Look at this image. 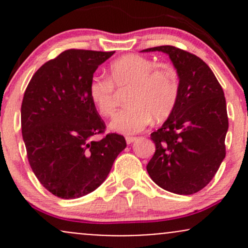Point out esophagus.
I'll return each instance as SVG.
<instances>
[{"label": "esophagus", "mask_w": 248, "mask_h": 248, "mask_svg": "<svg viewBox=\"0 0 248 248\" xmlns=\"http://www.w3.org/2000/svg\"><path fill=\"white\" fill-rule=\"evenodd\" d=\"M134 141H136V138H134V136H126V142L128 144L133 143Z\"/></svg>", "instance_id": "obj_1"}]
</instances>
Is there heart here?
<instances>
[{
	"mask_svg": "<svg viewBox=\"0 0 248 248\" xmlns=\"http://www.w3.org/2000/svg\"><path fill=\"white\" fill-rule=\"evenodd\" d=\"M127 88V107L109 122L110 130L135 134L143 130L152 118L162 121L175 109L179 94L178 76L168 64H156L147 57L126 55L109 65L108 78L94 76L88 84V95L102 116L114 112V88Z\"/></svg>",
	"mask_w": 248,
	"mask_h": 248,
	"instance_id": "b5f03b06",
	"label": "heart"
}]
</instances>
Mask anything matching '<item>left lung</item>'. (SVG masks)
<instances>
[{"instance_id":"1","label":"left lung","mask_w":248,"mask_h":248,"mask_svg":"<svg viewBox=\"0 0 248 248\" xmlns=\"http://www.w3.org/2000/svg\"><path fill=\"white\" fill-rule=\"evenodd\" d=\"M167 53L179 79L175 109L150 139L155 154L147 166L150 178L162 189L192 195L211 182L225 158L229 129L223 88L197 56L171 45L141 52Z\"/></svg>"}]
</instances>
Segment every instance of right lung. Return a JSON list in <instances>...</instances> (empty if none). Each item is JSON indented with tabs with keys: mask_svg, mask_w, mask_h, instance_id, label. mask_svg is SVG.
I'll return each mask as SVG.
<instances>
[{
	"mask_svg": "<svg viewBox=\"0 0 248 248\" xmlns=\"http://www.w3.org/2000/svg\"><path fill=\"white\" fill-rule=\"evenodd\" d=\"M112 52L66 50L37 70L21 107L22 135L33 173L46 190L64 199L94 191L126 148L119 134L104 133L105 122L88 95V84Z\"/></svg>",
	"mask_w": 248,
	"mask_h": 248,
	"instance_id": "right-lung-1",
	"label": "right lung"
}]
</instances>
